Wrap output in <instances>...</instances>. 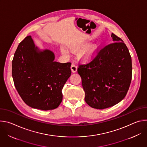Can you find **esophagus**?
<instances>
[{"label": "esophagus", "mask_w": 147, "mask_h": 147, "mask_svg": "<svg viewBox=\"0 0 147 147\" xmlns=\"http://www.w3.org/2000/svg\"><path fill=\"white\" fill-rule=\"evenodd\" d=\"M71 70L72 71L73 73H75L77 71V66L76 64L74 63H72L71 66Z\"/></svg>", "instance_id": "obj_1"}]
</instances>
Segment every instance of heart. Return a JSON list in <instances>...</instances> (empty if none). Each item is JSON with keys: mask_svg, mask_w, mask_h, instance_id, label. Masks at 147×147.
Returning a JSON list of instances; mask_svg holds the SVG:
<instances>
[{"mask_svg": "<svg viewBox=\"0 0 147 147\" xmlns=\"http://www.w3.org/2000/svg\"><path fill=\"white\" fill-rule=\"evenodd\" d=\"M85 47L84 45H78V46H76L75 47L73 48V49H81ZM92 50L91 49H85L81 51V52L80 53V56L84 59H88L92 55ZM65 52H66V51H64Z\"/></svg>", "mask_w": 147, "mask_h": 147, "instance_id": "b5f03b06", "label": "heart"}]
</instances>
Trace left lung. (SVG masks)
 Listing matches in <instances>:
<instances>
[{
  "label": "left lung",
  "instance_id": "1",
  "mask_svg": "<svg viewBox=\"0 0 147 147\" xmlns=\"http://www.w3.org/2000/svg\"><path fill=\"white\" fill-rule=\"evenodd\" d=\"M115 42L97 51L86 63L77 69L89 106L103 109L114 106L126 95L132 78L129 51L123 40L112 33Z\"/></svg>",
  "mask_w": 147,
  "mask_h": 147
}]
</instances>
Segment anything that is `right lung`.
Listing matches in <instances>:
<instances>
[{
  "label": "right lung",
  "instance_id": "right-lung-1",
  "mask_svg": "<svg viewBox=\"0 0 147 147\" xmlns=\"http://www.w3.org/2000/svg\"><path fill=\"white\" fill-rule=\"evenodd\" d=\"M49 50L40 51L31 36L19 44L12 60L14 86L29 107L43 111L57 108L62 101L61 90L71 74V63L54 61Z\"/></svg>",
  "mask_w": 147,
  "mask_h": 147
}]
</instances>
